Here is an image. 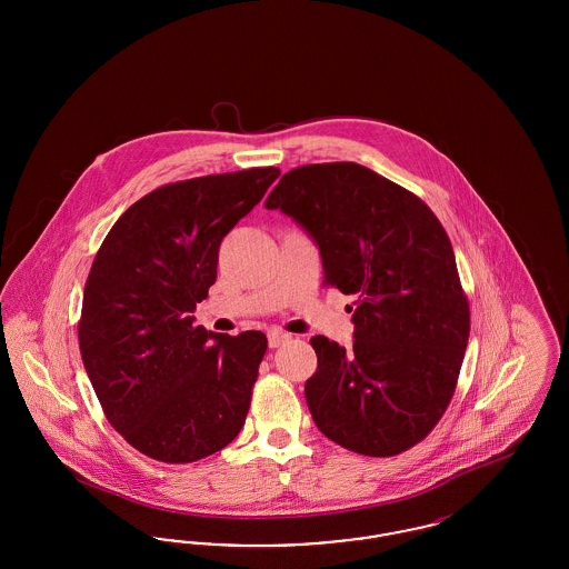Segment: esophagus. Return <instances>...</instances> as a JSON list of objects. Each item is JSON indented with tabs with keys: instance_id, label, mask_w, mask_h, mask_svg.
I'll use <instances>...</instances> for the list:
<instances>
[{
	"instance_id": "esophagus-1",
	"label": "esophagus",
	"mask_w": 569,
	"mask_h": 569,
	"mask_svg": "<svg viewBox=\"0 0 569 569\" xmlns=\"http://www.w3.org/2000/svg\"><path fill=\"white\" fill-rule=\"evenodd\" d=\"M292 337L288 335V332H281V330H271L269 332V348H281V346H286L288 341H290Z\"/></svg>"
}]
</instances>
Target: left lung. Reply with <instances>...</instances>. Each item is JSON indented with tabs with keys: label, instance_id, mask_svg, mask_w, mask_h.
<instances>
[{
	"label": "left lung",
	"instance_id": "left-lung-1",
	"mask_svg": "<svg viewBox=\"0 0 569 569\" xmlns=\"http://www.w3.org/2000/svg\"><path fill=\"white\" fill-rule=\"evenodd\" d=\"M264 207L316 241L326 286L358 298L350 350L311 337L318 371L305 399L313 422L365 457L406 452L443 416L469 339L443 226L418 196L353 162L295 168Z\"/></svg>",
	"mask_w": 569,
	"mask_h": 569
}]
</instances>
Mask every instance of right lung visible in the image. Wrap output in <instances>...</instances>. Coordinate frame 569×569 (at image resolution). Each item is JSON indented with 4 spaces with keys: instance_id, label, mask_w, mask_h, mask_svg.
I'll list each match as a JSON object with an SVG mask.
<instances>
[{
    "instance_id": "right-lung-1",
    "label": "right lung",
    "mask_w": 569,
    "mask_h": 569,
    "mask_svg": "<svg viewBox=\"0 0 569 569\" xmlns=\"http://www.w3.org/2000/svg\"><path fill=\"white\" fill-rule=\"evenodd\" d=\"M279 177L249 168L168 183L114 221L82 295V365L110 425L138 452L193 462L243 429L267 337L193 325L219 244Z\"/></svg>"
}]
</instances>
